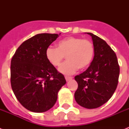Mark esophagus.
Here are the masks:
<instances>
[{
  "label": "esophagus",
  "instance_id": "1",
  "mask_svg": "<svg viewBox=\"0 0 129 129\" xmlns=\"http://www.w3.org/2000/svg\"><path fill=\"white\" fill-rule=\"evenodd\" d=\"M65 78H66V80L69 81L72 79V77H70V76H65Z\"/></svg>",
  "mask_w": 129,
  "mask_h": 129
}]
</instances>
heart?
<instances>
[{"mask_svg": "<svg viewBox=\"0 0 129 129\" xmlns=\"http://www.w3.org/2000/svg\"><path fill=\"white\" fill-rule=\"evenodd\" d=\"M94 55V47L88 39L68 37L57 43V48L49 47L45 51L47 60L55 67L59 66L66 56L59 71L64 74H72L78 69L84 70L92 62Z\"/></svg>", "mask_w": 129, "mask_h": 129, "instance_id": "heart-1", "label": "heart"}]
</instances>
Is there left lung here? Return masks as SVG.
<instances>
[{
  "instance_id": "left-lung-1",
  "label": "left lung",
  "mask_w": 129,
  "mask_h": 129,
  "mask_svg": "<svg viewBox=\"0 0 129 129\" xmlns=\"http://www.w3.org/2000/svg\"><path fill=\"white\" fill-rule=\"evenodd\" d=\"M94 56L85 72L75 76L78 84L74 94L79 105L92 109L108 102L118 85L120 68L115 53L105 41L91 33Z\"/></svg>"
}]
</instances>
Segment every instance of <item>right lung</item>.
I'll return each mask as SVG.
<instances>
[{"instance_id":"add662e5","label":"right lung","mask_w":129,"mask_h":129,"mask_svg":"<svg viewBox=\"0 0 129 129\" xmlns=\"http://www.w3.org/2000/svg\"><path fill=\"white\" fill-rule=\"evenodd\" d=\"M58 34L41 33L24 41L11 59V84L19 102L34 112L54 106L57 93L66 81L47 60L45 51Z\"/></svg>"}]
</instances>
